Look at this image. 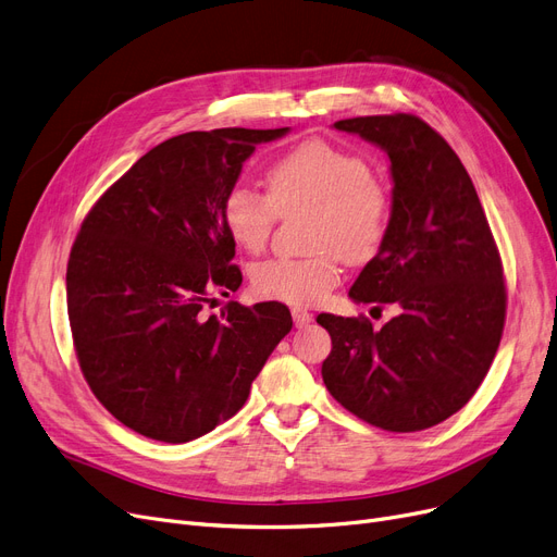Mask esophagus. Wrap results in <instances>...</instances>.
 Listing matches in <instances>:
<instances>
[{"instance_id":"obj_1","label":"esophagus","mask_w":557,"mask_h":557,"mask_svg":"<svg viewBox=\"0 0 557 557\" xmlns=\"http://www.w3.org/2000/svg\"><path fill=\"white\" fill-rule=\"evenodd\" d=\"M292 317H294V323H296V327H305V325H310L312 321H314V317L307 312V310H300V307H294L292 310Z\"/></svg>"}]
</instances>
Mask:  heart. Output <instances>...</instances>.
Masks as SVG:
<instances>
[{
  "mask_svg": "<svg viewBox=\"0 0 557 557\" xmlns=\"http://www.w3.org/2000/svg\"><path fill=\"white\" fill-rule=\"evenodd\" d=\"M268 197L236 183L222 199V224L247 252L271 238L277 215L310 213L305 259L275 257L252 265L257 296L289 305H317L342 277V257L362 263L376 257L389 226V197L369 164L333 144L310 139L277 158L265 172Z\"/></svg>",
  "mask_w": 557,
  "mask_h": 557,
  "instance_id": "heart-1",
  "label": "heart"
}]
</instances>
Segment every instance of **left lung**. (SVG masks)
<instances>
[{
    "label": "left lung",
    "mask_w": 557,
    "mask_h": 557,
    "mask_svg": "<svg viewBox=\"0 0 557 557\" xmlns=\"http://www.w3.org/2000/svg\"><path fill=\"white\" fill-rule=\"evenodd\" d=\"M335 128L389 158L387 236L348 296L397 314L381 331L364 317L319 314L333 339L321 376L360 420L422 431L463 408L496 358L507 300L498 247L459 156L422 119L356 116Z\"/></svg>",
    "instance_id": "obj_1"
}]
</instances>
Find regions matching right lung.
Masks as SVG:
<instances>
[{"label":"right lung","mask_w":557,"mask_h":557,"mask_svg":"<svg viewBox=\"0 0 557 557\" xmlns=\"http://www.w3.org/2000/svg\"><path fill=\"white\" fill-rule=\"evenodd\" d=\"M289 128L195 131L144 153L79 226L66 271L69 319L91 393L137 434L188 443L234 418L292 331L282 302H230L236 243L222 199L257 144ZM230 296V294H226Z\"/></svg>","instance_id":"add662e5"}]
</instances>
